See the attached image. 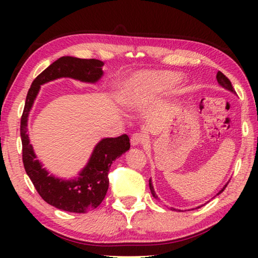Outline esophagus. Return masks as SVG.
Returning <instances> with one entry per match:
<instances>
[{
	"instance_id": "1",
	"label": "esophagus",
	"mask_w": 258,
	"mask_h": 258,
	"mask_svg": "<svg viewBox=\"0 0 258 258\" xmlns=\"http://www.w3.org/2000/svg\"><path fill=\"white\" fill-rule=\"evenodd\" d=\"M146 142H147V137H145V135L141 133H135L132 135V138H131V145L133 147L145 145Z\"/></svg>"
}]
</instances>
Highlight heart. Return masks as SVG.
Returning a JSON list of instances; mask_svg holds the SVG:
<instances>
[{
    "instance_id": "1",
    "label": "heart",
    "mask_w": 258,
    "mask_h": 258,
    "mask_svg": "<svg viewBox=\"0 0 258 258\" xmlns=\"http://www.w3.org/2000/svg\"><path fill=\"white\" fill-rule=\"evenodd\" d=\"M181 81L178 74L157 72L139 74L119 87V101L131 108H140L155 95L175 87Z\"/></svg>"
}]
</instances>
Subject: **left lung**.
<instances>
[{"label": "left lung", "mask_w": 258, "mask_h": 258, "mask_svg": "<svg viewBox=\"0 0 258 258\" xmlns=\"http://www.w3.org/2000/svg\"><path fill=\"white\" fill-rule=\"evenodd\" d=\"M216 78H217V82H218V84H220L221 86H223L224 89H226V90H229V91H231V92H233L234 93V89L232 87V84H231V82H230V80L228 77H226L223 73H221V72H218L217 74H216ZM226 185L228 184H225L224 186H223V189H222L220 192H218L217 195H220V194H222V192L224 191V189L226 187ZM149 186H150V191H151V194H152V196H154L155 198H158L157 197V195L155 194V190H154V186H152V184H151V180H149ZM199 208V207H198ZM172 211H176L175 208H171Z\"/></svg>", "instance_id": "8db88e82"}]
</instances>
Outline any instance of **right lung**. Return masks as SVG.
I'll list each match as a JSON object with an SVG mask.
<instances>
[{"instance_id": "1", "label": "right lung", "mask_w": 258, "mask_h": 258, "mask_svg": "<svg viewBox=\"0 0 258 258\" xmlns=\"http://www.w3.org/2000/svg\"><path fill=\"white\" fill-rule=\"evenodd\" d=\"M103 64L102 61L97 59L61 56L35 78L26 97L20 120L25 171L44 202L66 212L86 213L97 208L102 203L109 186V169L113 160L130 149V138L123 134L118 138L102 139L95 146L89 163L78 174V177L68 181L62 180L50 175L36 159L27 134L28 115L42 84L60 77L95 83L102 76Z\"/></svg>"}]
</instances>
